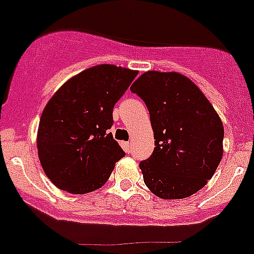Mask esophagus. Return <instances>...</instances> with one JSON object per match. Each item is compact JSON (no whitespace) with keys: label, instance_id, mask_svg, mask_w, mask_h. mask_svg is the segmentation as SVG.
I'll return each mask as SVG.
<instances>
[{"label":"esophagus","instance_id":"obj_1","mask_svg":"<svg viewBox=\"0 0 254 254\" xmlns=\"http://www.w3.org/2000/svg\"><path fill=\"white\" fill-rule=\"evenodd\" d=\"M123 146H124V150L127 151V153H130V151H131V143H124Z\"/></svg>","mask_w":254,"mask_h":254}]
</instances>
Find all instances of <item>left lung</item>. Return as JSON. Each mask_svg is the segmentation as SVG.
<instances>
[{
	"instance_id": "8db88e82",
	"label": "left lung",
	"mask_w": 254,
	"mask_h": 254,
	"mask_svg": "<svg viewBox=\"0 0 254 254\" xmlns=\"http://www.w3.org/2000/svg\"><path fill=\"white\" fill-rule=\"evenodd\" d=\"M150 114L155 148L140 163L144 183L162 199L193 195L223 156L224 129L202 90L179 72L146 71L130 87Z\"/></svg>"
}]
</instances>
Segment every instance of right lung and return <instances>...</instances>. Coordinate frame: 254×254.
I'll return each mask as SVG.
<instances>
[{"label": "right lung", "mask_w": 254, "mask_h": 254, "mask_svg": "<svg viewBox=\"0 0 254 254\" xmlns=\"http://www.w3.org/2000/svg\"><path fill=\"white\" fill-rule=\"evenodd\" d=\"M136 75L103 64L72 76L52 95L42 111L36 144L42 169L59 189L86 194L106 183L125 155L108 131L113 109Z\"/></svg>", "instance_id": "obj_1"}]
</instances>
